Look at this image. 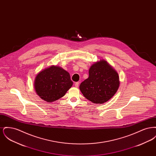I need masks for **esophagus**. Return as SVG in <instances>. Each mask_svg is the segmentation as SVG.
Here are the masks:
<instances>
[{
  "mask_svg": "<svg viewBox=\"0 0 156 156\" xmlns=\"http://www.w3.org/2000/svg\"><path fill=\"white\" fill-rule=\"evenodd\" d=\"M79 84H80V83H79L78 82H75V87L76 88H78V86H79Z\"/></svg>",
  "mask_w": 156,
  "mask_h": 156,
  "instance_id": "obj_1",
  "label": "esophagus"
}]
</instances>
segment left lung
I'll return each instance as SVG.
<instances>
[{"label": "left lung", "mask_w": 156, "mask_h": 156, "mask_svg": "<svg viewBox=\"0 0 156 156\" xmlns=\"http://www.w3.org/2000/svg\"><path fill=\"white\" fill-rule=\"evenodd\" d=\"M120 85L119 75L105 59H100L89 68V77L80 84L84 97L97 104L108 101L117 92Z\"/></svg>", "instance_id": "obj_1"}]
</instances>
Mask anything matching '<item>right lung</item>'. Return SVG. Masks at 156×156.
Returning a JSON list of instances; mask_svg holds the SVG:
<instances>
[{"label": "right lung", "instance_id": "obj_1", "mask_svg": "<svg viewBox=\"0 0 156 156\" xmlns=\"http://www.w3.org/2000/svg\"><path fill=\"white\" fill-rule=\"evenodd\" d=\"M73 84L69 73L61 67L52 65L37 74L34 87L38 97L51 103L64 97Z\"/></svg>", "mask_w": 156, "mask_h": 156}]
</instances>
